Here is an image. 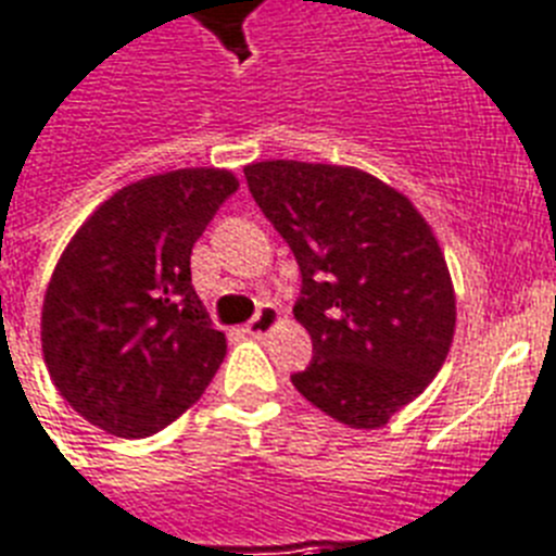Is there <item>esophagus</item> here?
<instances>
[{
  "mask_svg": "<svg viewBox=\"0 0 556 556\" xmlns=\"http://www.w3.org/2000/svg\"><path fill=\"white\" fill-rule=\"evenodd\" d=\"M278 324H281V312H278V306L264 304L258 312H255V318L247 324V332H250L252 338H264V334L273 332Z\"/></svg>",
  "mask_w": 556,
  "mask_h": 556,
  "instance_id": "34e87169",
  "label": "esophagus"
}]
</instances>
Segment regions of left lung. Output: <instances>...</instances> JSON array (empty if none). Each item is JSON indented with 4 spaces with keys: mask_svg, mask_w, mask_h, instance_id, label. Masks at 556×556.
Here are the masks:
<instances>
[{
    "mask_svg": "<svg viewBox=\"0 0 556 556\" xmlns=\"http://www.w3.org/2000/svg\"><path fill=\"white\" fill-rule=\"evenodd\" d=\"M244 176L301 267L292 312L312 338V364L292 383L352 429L387 426L452 346L454 289L432 227L364 169L278 159Z\"/></svg>",
    "mask_w": 556,
    "mask_h": 556,
    "instance_id": "8db88e82",
    "label": "left lung"
}]
</instances>
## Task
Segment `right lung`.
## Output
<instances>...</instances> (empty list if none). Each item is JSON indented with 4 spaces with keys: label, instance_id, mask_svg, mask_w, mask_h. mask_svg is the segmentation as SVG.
Instances as JSON below:
<instances>
[{
    "label": "right lung",
    "instance_id": "1",
    "mask_svg": "<svg viewBox=\"0 0 556 556\" xmlns=\"http://www.w3.org/2000/svg\"><path fill=\"white\" fill-rule=\"evenodd\" d=\"M236 190V176L215 167L141 178L62 252L41 306V352L87 424L150 438L210 387L227 341L192 289L190 255Z\"/></svg>",
    "mask_w": 556,
    "mask_h": 556
}]
</instances>
